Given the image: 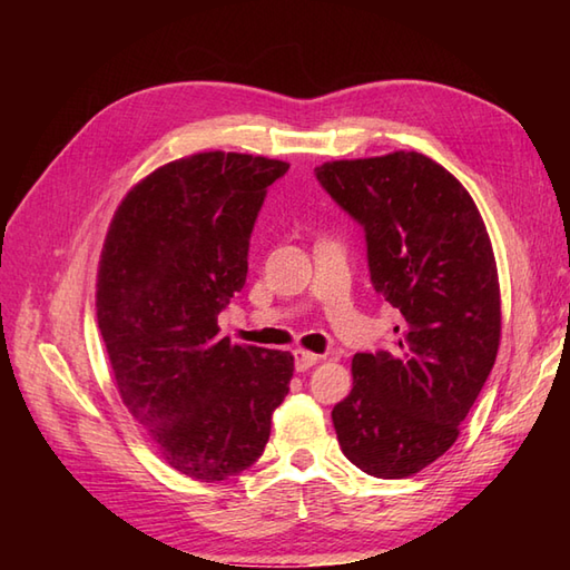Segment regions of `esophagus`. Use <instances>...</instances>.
Here are the masks:
<instances>
[{
  "label": "esophagus",
  "mask_w": 570,
  "mask_h": 570,
  "mask_svg": "<svg viewBox=\"0 0 570 570\" xmlns=\"http://www.w3.org/2000/svg\"><path fill=\"white\" fill-rule=\"evenodd\" d=\"M318 360H321V355L308 353V350H304V347H298L296 353H294V362H296V370H298V372H306V370H311L313 365H318Z\"/></svg>",
  "instance_id": "34e87169"
}]
</instances>
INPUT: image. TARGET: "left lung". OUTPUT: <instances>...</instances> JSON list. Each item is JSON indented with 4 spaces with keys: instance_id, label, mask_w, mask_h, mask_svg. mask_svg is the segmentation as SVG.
Here are the masks:
<instances>
[{
    "instance_id": "1",
    "label": "left lung",
    "mask_w": 570,
    "mask_h": 570,
    "mask_svg": "<svg viewBox=\"0 0 570 570\" xmlns=\"http://www.w3.org/2000/svg\"><path fill=\"white\" fill-rule=\"evenodd\" d=\"M316 178L365 227L374 292L404 318L392 353L353 357V390L333 409L337 441L367 475H416L455 443L498 357L488 227L463 184L419 151L325 161Z\"/></svg>"
}]
</instances>
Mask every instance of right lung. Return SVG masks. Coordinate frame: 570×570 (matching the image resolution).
I'll list each match as a JSON object with an SVG mask.
<instances>
[{
	"instance_id": "1",
	"label": "right lung",
	"mask_w": 570,
	"mask_h": 570,
	"mask_svg": "<svg viewBox=\"0 0 570 570\" xmlns=\"http://www.w3.org/2000/svg\"><path fill=\"white\" fill-rule=\"evenodd\" d=\"M286 171L266 156L193 154L141 178L107 229L95 306L117 392L193 480L239 475L264 453L294 377L292 353L217 335L266 188Z\"/></svg>"
}]
</instances>
